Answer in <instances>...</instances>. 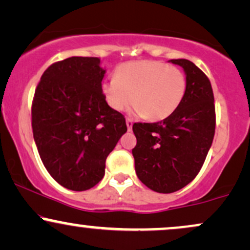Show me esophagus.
<instances>
[{"mask_svg": "<svg viewBox=\"0 0 250 250\" xmlns=\"http://www.w3.org/2000/svg\"><path fill=\"white\" fill-rule=\"evenodd\" d=\"M125 123H127V128H128V130L130 131V130H131V128H133V120L129 119V117H128V119L125 120Z\"/></svg>", "mask_w": 250, "mask_h": 250, "instance_id": "34e87169", "label": "esophagus"}]
</instances>
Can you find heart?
Instances as JSON below:
<instances>
[{
	"mask_svg": "<svg viewBox=\"0 0 250 250\" xmlns=\"http://www.w3.org/2000/svg\"><path fill=\"white\" fill-rule=\"evenodd\" d=\"M187 90V80L179 68L153 60L123 63L115 77L105 80L102 93L108 105L123 111L133 99L134 110L150 121L170 116Z\"/></svg>",
	"mask_w": 250,
	"mask_h": 250,
	"instance_id": "obj_1",
	"label": "heart"
}]
</instances>
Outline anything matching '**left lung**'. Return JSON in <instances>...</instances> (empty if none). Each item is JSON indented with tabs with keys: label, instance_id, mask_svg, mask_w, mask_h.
I'll list each match as a JSON object with an SVG mask.
<instances>
[{
	"label": "left lung",
	"instance_id": "8db88e82",
	"mask_svg": "<svg viewBox=\"0 0 250 250\" xmlns=\"http://www.w3.org/2000/svg\"><path fill=\"white\" fill-rule=\"evenodd\" d=\"M185 69L187 90L179 108L163 121L133 125L135 170L151 190L169 194L190 183L213 143L216 115L209 79L185 59L170 60Z\"/></svg>",
	"mask_w": 250,
	"mask_h": 250
}]
</instances>
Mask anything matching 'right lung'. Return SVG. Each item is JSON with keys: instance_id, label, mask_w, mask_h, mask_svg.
Segmentation results:
<instances>
[{"instance_id": "obj_1", "label": "right lung", "mask_w": 250, "mask_h": 250, "mask_svg": "<svg viewBox=\"0 0 250 250\" xmlns=\"http://www.w3.org/2000/svg\"><path fill=\"white\" fill-rule=\"evenodd\" d=\"M104 73L97 57L53 63L31 103L40 157L51 177L70 190H87L103 179L108 155L127 131L125 116L102 93Z\"/></svg>"}]
</instances>
